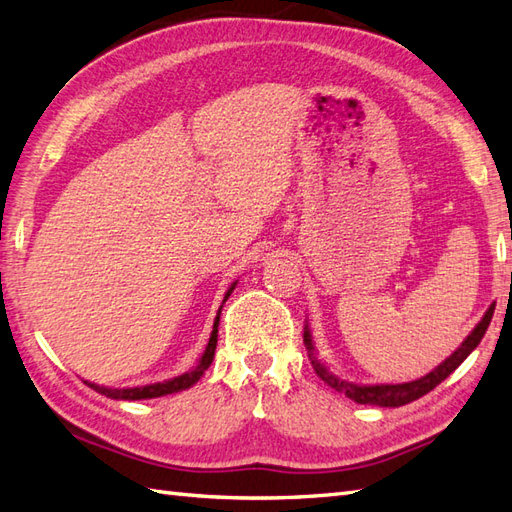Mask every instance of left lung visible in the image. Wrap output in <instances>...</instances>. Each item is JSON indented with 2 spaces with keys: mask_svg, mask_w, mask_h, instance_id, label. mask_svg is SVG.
Listing matches in <instances>:
<instances>
[{
  "mask_svg": "<svg viewBox=\"0 0 512 512\" xmlns=\"http://www.w3.org/2000/svg\"><path fill=\"white\" fill-rule=\"evenodd\" d=\"M493 311H495V304L488 306V311L484 313L482 320L478 322V326L473 328V331L469 333V337L464 339V342L460 344V348L453 352L451 357H447L445 361L440 363L438 368L431 370L429 374H425V377H420L416 381H410V383H396V385H357V383H350V381H344L335 377L333 372H328V368L324 366V363L315 357V348H313V339H311V331H309V324L304 326V346H306V352H309V359H311V366L315 370L317 377H320L324 383L331 385L333 390L346 394L350 401L355 403H361V405H379V407H401V405H407L412 403L416 399H420V396H425L427 392H431L436 388L438 383L445 381L449 374L456 370L460 363L467 359L471 352L478 348V344L482 342V337L486 333L488 324H491L493 320Z\"/></svg>",
  "mask_w": 512,
  "mask_h": 512,
  "instance_id": "1",
  "label": "left lung"
}]
</instances>
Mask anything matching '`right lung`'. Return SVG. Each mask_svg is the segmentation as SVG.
Here are the masks:
<instances>
[{"label":"right lung","mask_w":512,"mask_h":512,"mask_svg":"<svg viewBox=\"0 0 512 512\" xmlns=\"http://www.w3.org/2000/svg\"><path fill=\"white\" fill-rule=\"evenodd\" d=\"M236 282H232V287L227 289L223 302L230 298V293L234 291ZM223 306V304H221ZM219 317H221V309L217 313V320H214V326H212V333H210V339H208V346L206 350H203V355L199 359V363L192 370L179 374V377L175 379H168L164 383H151V385H142V388H124V390H111V388H102V385H96V383H87L89 388H94L96 392L109 396V399H118V401H142V399H157V396H166V394H175V392H181V390H188L195 385L201 377L203 372H206L210 368V363L214 359V350H217V335H219Z\"/></svg>","instance_id":"right-lung-1"}]
</instances>
